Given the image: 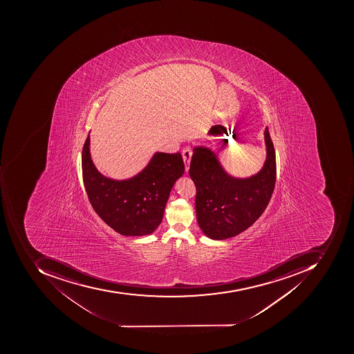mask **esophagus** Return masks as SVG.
I'll return each mask as SVG.
<instances>
[{
  "instance_id": "34e87169",
  "label": "esophagus",
  "mask_w": 354,
  "mask_h": 354,
  "mask_svg": "<svg viewBox=\"0 0 354 354\" xmlns=\"http://www.w3.org/2000/svg\"><path fill=\"white\" fill-rule=\"evenodd\" d=\"M182 155L183 160H184V164H185V170L186 172H187L188 170H189L190 160H192V149H190L189 147H186V148L183 149Z\"/></svg>"
}]
</instances>
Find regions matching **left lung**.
<instances>
[{
  "mask_svg": "<svg viewBox=\"0 0 354 354\" xmlns=\"http://www.w3.org/2000/svg\"><path fill=\"white\" fill-rule=\"evenodd\" d=\"M267 156L254 176H230L217 155L206 148H194L189 176L196 188V220L202 232L216 241L231 239L251 227L266 209L277 178L274 147L265 129Z\"/></svg>",
  "mask_w": 354,
  "mask_h": 354,
  "instance_id": "1",
  "label": "left lung"
}]
</instances>
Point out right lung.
I'll list each match as a JSON object with an SVG mask.
<instances>
[{
  "instance_id": "obj_1",
  "label": "right lung",
  "mask_w": 354,
  "mask_h": 354,
  "mask_svg": "<svg viewBox=\"0 0 354 354\" xmlns=\"http://www.w3.org/2000/svg\"><path fill=\"white\" fill-rule=\"evenodd\" d=\"M91 137L82 152V171L88 199L95 213L117 233L150 235L158 229L174 183L184 174L180 153L156 152L142 171L117 180L100 174L91 160Z\"/></svg>"
}]
</instances>
